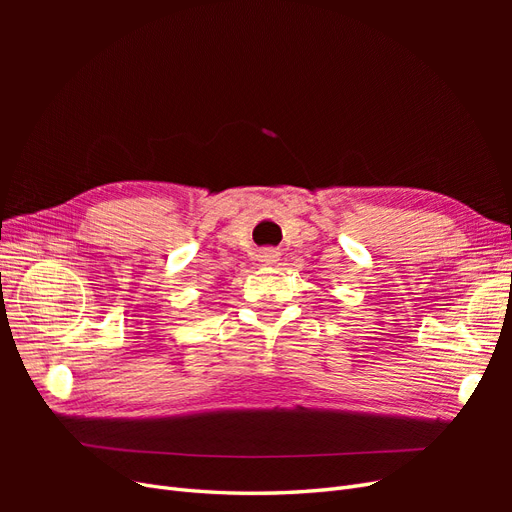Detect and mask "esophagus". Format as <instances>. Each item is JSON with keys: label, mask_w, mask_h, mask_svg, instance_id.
Returning <instances> with one entry per match:
<instances>
[{"label": "esophagus", "mask_w": 512, "mask_h": 512, "mask_svg": "<svg viewBox=\"0 0 512 512\" xmlns=\"http://www.w3.org/2000/svg\"><path fill=\"white\" fill-rule=\"evenodd\" d=\"M260 258H262V262H269V265H271V262L277 260V252L275 250H265Z\"/></svg>", "instance_id": "1"}]
</instances>
